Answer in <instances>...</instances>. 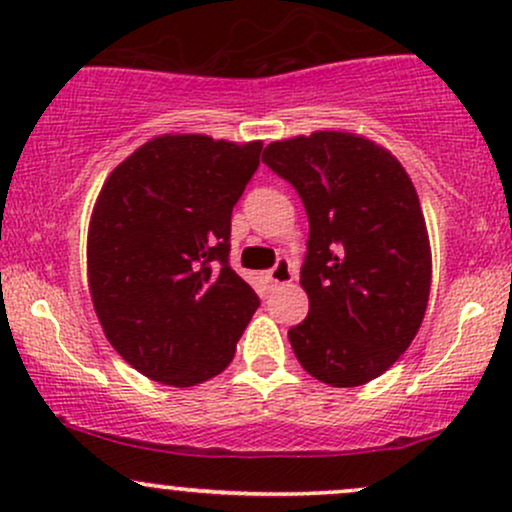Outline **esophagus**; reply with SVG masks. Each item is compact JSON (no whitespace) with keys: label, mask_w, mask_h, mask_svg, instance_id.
Segmentation results:
<instances>
[{"label":"esophagus","mask_w":512,"mask_h":512,"mask_svg":"<svg viewBox=\"0 0 512 512\" xmlns=\"http://www.w3.org/2000/svg\"><path fill=\"white\" fill-rule=\"evenodd\" d=\"M264 279H267L269 289H276V286L291 284V281L296 279V264H293L289 257H279V262H276L274 267L269 269L267 274H264Z\"/></svg>","instance_id":"1"}]
</instances>
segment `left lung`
Segmentation results:
<instances>
[{
    "mask_svg": "<svg viewBox=\"0 0 512 512\" xmlns=\"http://www.w3.org/2000/svg\"><path fill=\"white\" fill-rule=\"evenodd\" d=\"M262 163L296 187L310 223V310L289 330L293 354L320 383L366 385L409 349L426 313L431 245L419 195L402 163L361 134L272 142Z\"/></svg>",
    "mask_w": 512,
    "mask_h": 512,
    "instance_id": "obj_1",
    "label": "left lung"
}]
</instances>
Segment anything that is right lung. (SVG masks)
<instances>
[{"mask_svg": "<svg viewBox=\"0 0 512 512\" xmlns=\"http://www.w3.org/2000/svg\"><path fill=\"white\" fill-rule=\"evenodd\" d=\"M262 142L161 134L105 180L88 223V291L105 337L156 383L192 387L236 354L257 293L233 272L231 214Z\"/></svg>", "mask_w": 512, "mask_h": 512, "instance_id": "1", "label": "right lung"}]
</instances>
